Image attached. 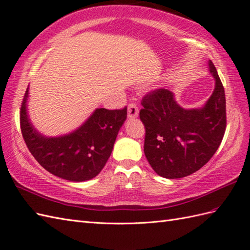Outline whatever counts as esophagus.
I'll use <instances>...</instances> for the list:
<instances>
[{
    "mask_svg": "<svg viewBox=\"0 0 250 250\" xmlns=\"http://www.w3.org/2000/svg\"><path fill=\"white\" fill-rule=\"evenodd\" d=\"M137 116H138L137 106L134 103H130L129 105H127V117H129V119H133V118H136Z\"/></svg>",
    "mask_w": 250,
    "mask_h": 250,
    "instance_id": "obj_1",
    "label": "esophagus"
}]
</instances>
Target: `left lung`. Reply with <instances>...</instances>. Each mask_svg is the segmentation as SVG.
Here are the masks:
<instances>
[{
    "mask_svg": "<svg viewBox=\"0 0 250 250\" xmlns=\"http://www.w3.org/2000/svg\"><path fill=\"white\" fill-rule=\"evenodd\" d=\"M215 81L201 107L184 108L175 94L159 89L144 98L139 112L146 129L144 152L159 176L179 179L206 165L216 152L226 130V97L215 66L208 62Z\"/></svg>",
    "mask_w": 250,
    "mask_h": 250,
    "instance_id": "8db88e82",
    "label": "left lung"
}]
</instances>
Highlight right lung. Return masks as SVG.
I'll list each match as a JSON object with an SVG mask.
<instances>
[{"instance_id":"add662e5","label":"right lung","mask_w":250,"mask_h":250,"mask_svg":"<svg viewBox=\"0 0 250 250\" xmlns=\"http://www.w3.org/2000/svg\"><path fill=\"white\" fill-rule=\"evenodd\" d=\"M27 101L28 87L21 105L20 124L26 146L38 163L52 175L72 182L98 176L126 119V107L114 111L96 108L75 130L59 136H45L31 121Z\"/></svg>"}]
</instances>
